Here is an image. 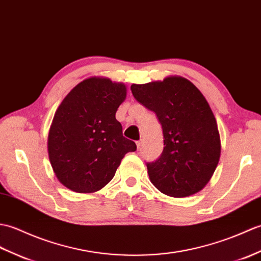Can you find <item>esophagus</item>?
<instances>
[{
    "label": "esophagus",
    "instance_id": "esophagus-1",
    "mask_svg": "<svg viewBox=\"0 0 261 261\" xmlns=\"http://www.w3.org/2000/svg\"><path fill=\"white\" fill-rule=\"evenodd\" d=\"M136 146H137V149H141L142 148V141H137Z\"/></svg>",
    "mask_w": 261,
    "mask_h": 261
}]
</instances>
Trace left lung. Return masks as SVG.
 I'll return each mask as SVG.
<instances>
[{"instance_id":"8db88e82","label":"left lung","mask_w":261,"mask_h":261,"mask_svg":"<svg viewBox=\"0 0 261 261\" xmlns=\"http://www.w3.org/2000/svg\"><path fill=\"white\" fill-rule=\"evenodd\" d=\"M135 99L153 111L162 125L164 148L147 163L154 187L173 198L200 192L216 171L221 141L212 109L202 92L179 76L133 84Z\"/></svg>"}]
</instances>
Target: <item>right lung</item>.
Returning <instances> with one entry per match:
<instances>
[{"mask_svg":"<svg viewBox=\"0 0 261 261\" xmlns=\"http://www.w3.org/2000/svg\"><path fill=\"white\" fill-rule=\"evenodd\" d=\"M126 95L125 84L90 77L58 107L48 135V154L58 181L67 189L97 192L112 181L125 154L136 150L115 117Z\"/></svg>","mask_w":261,"mask_h":261,"instance_id":"1","label":"right lung"}]
</instances>
